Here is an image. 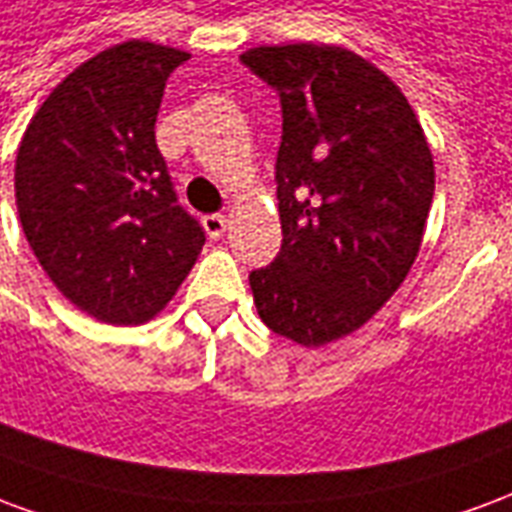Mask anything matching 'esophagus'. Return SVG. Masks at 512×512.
<instances>
[{"label":"esophagus","mask_w":512,"mask_h":512,"mask_svg":"<svg viewBox=\"0 0 512 512\" xmlns=\"http://www.w3.org/2000/svg\"><path fill=\"white\" fill-rule=\"evenodd\" d=\"M227 224L230 222H227V216H222V213H211V216L202 219V227H205V233L211 235V238H222Z\"/></svg>","instance_id":"34e87169"}]
</instances>
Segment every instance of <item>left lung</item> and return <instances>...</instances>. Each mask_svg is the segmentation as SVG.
<instances>
[{
  "label": "left lung",
  "instance_id": "left-lung-1",
  "mask_svg": "<svg viewBox=\"0 0 512 512\" xmlns=\"http://www.w3.org/2000/svg\"><path fill=\"white\" fill-rule=\"evenodd\" d=\"M241 62L279 93L282 249L249 274L260 321L304 348L362 329L425 235L436 169L406 95L343 46H257Z\"/></svg>",
  "mask_w": 512,
  "mask_h": 512
}]
</instances>
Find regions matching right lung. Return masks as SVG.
I'll return each mask as SVG.
<instances>
[{"label": "right lung", "mask_w": 512, "mask_h": 512, "mask_svg": "<svg viewBox=\"0 0 512 512\" xmlns=\"http://www.w3.org/2000/svg\"><path fill=\"white\" fill-rule=\"evenodd\" d=\"M189 54L126 40L68 73L16 156V205L32 252L73 307L115 326L156 318L202 252L156 145L169 73Z\"/></svg>", "instance_id": "obj_1"}]
</instances>
